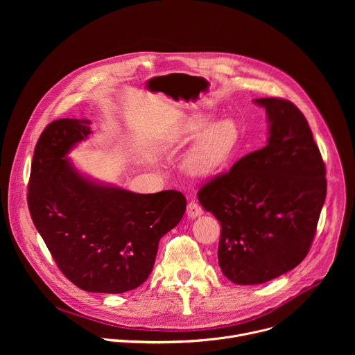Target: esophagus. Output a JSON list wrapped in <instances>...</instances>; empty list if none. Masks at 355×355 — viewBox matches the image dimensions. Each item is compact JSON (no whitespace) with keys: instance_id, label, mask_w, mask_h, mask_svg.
<instances>
[{"instance_id":"1","label":"esophagus","mask_w":355,"mask_h":355,"mask_svg":"<svg viewBox=\"0 0 355 355\" xmlns=\"http://www.w3.org/2000/svg\"><path fill=\"white\" fill-rule=\"evenodd\" d=\"M202 214H204V209H202V207L199 204H196L195 200H191L188 207H187V215L191 218V219H195L198 216H200Z\"/></svg>"}]
</instances>
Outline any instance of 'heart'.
<instances>
[{"label": "heart", "mask_w": 355, "mask_h": 355, "mask_svg": "<svg viewBox=\"0 0 355 355\" xmlns=\"http://www.w3.org/2000/svg\"><path fill=\"white\" fill-rule=\"evenodd\" d=\"M209 125L208 116H193L184 122L171 135L173 143L187 141ZM239 141V129L234 121L222 119L211 125L199 137L187 156L185 166L195 175H208L218 171L232 156Z\"/></svg>", "instance_id": "1"}]
</instances>
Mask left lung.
<instances>
[{"label":"left lung","mask_w":355,"mask_h":355,"mask_svg":"<svg viewBox=\"0 0 355 355\" xmlns=\"http://www.w3.org/2000/svg\"><path fill=\"white\" fill-rule=\"evenodd\" d=\"M270 122L266 147L198 191L220 222L218 260L237 285L271 281L308 256L326 199V167L309 123L288 99L259 98Z\"/></svg>","instance_id":"1"}]
</instances>
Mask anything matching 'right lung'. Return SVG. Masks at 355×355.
<instances>
[{
  "label": "right lung",
  "instance_id": "right-lung-1",
  "mask_svg": "<svg viewBox=\"0 0 355 355\" xmlns=\"http://www.w3.org/2000/svg\"><path fill=\"white\" fill-rule=\"evenodd\" d=\"M89 121L58 119L42 132L28 184L35 227L59 270L87 292L122 293L153 270L160 239L187 208L174 189L135 193L83 177L66 155L91 133Z\"/></svg>",
  "mask_w": 355,
  "mask_h": 355
}]
</instances>
